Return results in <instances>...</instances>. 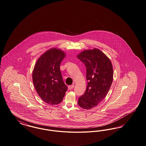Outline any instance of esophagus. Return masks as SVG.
I'll list each match as a JSON object with an SVG mask.
<instances>
[{
  "label": "esophagus",
  "instance_id": "esophagus-1",
  "mask_svg": "<svg viewBox=\"0 0 146 146\" xmlns=\"http://www.w3.org/2000/svg\"><path fill=\"white\" fill-rule=\"evenodd\" d=\"M74 85H70L68 86V89L69 90H72L73 88H74Z\"/></svg>",
  "mask_w": 146,
  "mask_h": 146
}]
</instances>
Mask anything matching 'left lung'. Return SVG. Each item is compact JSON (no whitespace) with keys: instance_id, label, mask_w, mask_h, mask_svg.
I'll list each match as a JSON object with an SVG mask.
<instances>
[{"instance_id":"left-lung-1","label":"left lung","mask_w":146,"mask_h":146,"mask_svg":"<svg viewBox=\"0 0 146 146\" xmlns=\"http://www.w3.org/2000/svg\"><path fill=\"white\" fill-rule=\"evenodd\" d=\"M86 67V90L78 104L83 109L98 106L107 96L113 79V69L110 59L97 48L85 50L78 55Z\"/></svg>"}]
</instances>
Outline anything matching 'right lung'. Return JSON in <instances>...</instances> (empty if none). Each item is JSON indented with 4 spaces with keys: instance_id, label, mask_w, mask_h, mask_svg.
Returning <instances> with one entry per match:
<instances>
[{
    "instance_id": "1",
    "label": "right lung",
    "mask_w": 146,
    "mask_h": 146,
    "mask_svg": "<svg viewBox=\"0 0 146 146\" xmlns=\"http://www.w3.org/2000/svg\"><path fill=\"white\" fill-rule=\"evenodd\" d=\"M65 57L62 50L52 48L40 56L34 67L32 79L35 90L48 104L60 103L67 91L60 70L61 62Z\"/></svg>"
}]
</instances>
